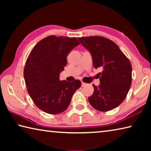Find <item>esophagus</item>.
Segmentation results:
<instances>
[{
    "instance_id": "34e87169",
    "label": "esophagus",
    "mask_w": 151,
    "mask_h": 151,
    "mask_svg": "<svg viewBox=\"0 0 151 151\" xmlns=\"http://www.w3.org/2000/svg\"><path fill=\"white\" fill-rule=\"evenodd\" d=\"M86 85V84L85 83H84V82H82V86H85Z\"/></svg>"
}]
</instances>
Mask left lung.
<instances>
[{
	"label": "left lung",
	"instance_id": "8db88e82",
	"mask_svg": "<svg viewBox=\"0 0 151 151\" xmlns=\"http://www.w3.org/2000/svg\"><path fill=\"white\" fill-rule=\"evenodd\" d=\"M82 45L91 52L94 67H101L100 85H93L94 93L88 99L97 111L106 112L120 105L132 83V66L113 41L100 36L79 37Z\"/></svg>",
	"mask_w": 151,
	"mask_h": 151
}]
</instances>
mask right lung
I'll return each mask as SVG.
<instances>
[{"label": "right lung", "instance_id": "obj_1", "mask_svg": "<svg viewBox=\"0 0 151 151\" xmlns=\"http://www.w3.org/2000/svg\"><path fill=\"white\" fill-rule=\"evenodd\" d=\"M80 45L76 38L50 35L36 45L24 68L27 91L38 108L51 114L63 112L69 106L81 82L59 80L71 50Z\"/></svg>", "mask_w": 151, "mask_h": 151}]
</instances>
